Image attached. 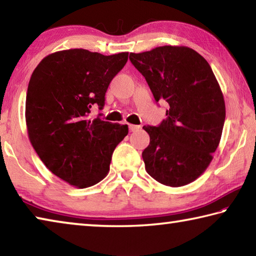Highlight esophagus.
Instances as JSON below:
<instances>
[{
  "label": "esophagus",
  "mask_w": 256,
  "mask_h": 256,
  "mask_svg": "<svg viewBox=\"0 0 256 256\" xmlns=\"http://www.w3.org/2000/svg\"><path fill=\"white\" fill-rule=\"evenodd\" d=\"M128 128H130V131H131V132H136V131H138V130L141 128V125L130 124V125H128Z\"/></svg>",
  "instance_id": "1"
}]
</instances>
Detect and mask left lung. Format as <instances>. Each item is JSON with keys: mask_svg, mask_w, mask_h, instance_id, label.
I'll return each mask as SVG.
<instances>
[{"mask_svg": "<svg viewBox=\"0 0 256 256\" xmlns=\"http://www.w3.org/2000/svg\"><path fill=\"white\" fill-rule=\"evenodd\" d=\"M156 102H166L167 118L144 126L150 144L142 152L148 174L178 188L203 174L218 148L226 118L220 86L204 58L185 46L131 53Z\"/></svg>", "mask_w": 256, "mask_h": 256, "instance_id": "1", "label": "left lung"}]
</instances>
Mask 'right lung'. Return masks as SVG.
<instances>
[{"label":"right lung","mask_w":256,"mask_h":256,"mask_svg":"<svg viewBox=\"0 0 256 256\" xmlns=\"http://www.w3.org/2000/svg\"><path fill=\"white\" fill-rule=\"evenodd\" d=\"M128 58V53L60 50L42 58L30 78L29 140L45 166L76 188L105 178L116 146L128 136V125L89 118L94 106L104 108L108 86Z\"/></svg>","instance_id":"add662e5"}]
</instances>
